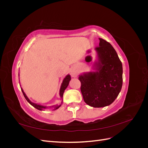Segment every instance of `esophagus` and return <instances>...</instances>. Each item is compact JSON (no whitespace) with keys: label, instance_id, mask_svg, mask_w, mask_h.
<instances>
[{"label":"esophagus","instance_id":"34e87169","mask_svg":"<svg viewBox=\"0 0 148 148\" xmlns=\"http://www.w3.org/2000/svg\"><path fill=\"white\" fill-rule=\"evenodd\" d=\"M70 74L71 75V77H77V75H78L77 72L75 70H71Z\"/></svg>","mask_w":148,"mask_h":148}]
</instances>
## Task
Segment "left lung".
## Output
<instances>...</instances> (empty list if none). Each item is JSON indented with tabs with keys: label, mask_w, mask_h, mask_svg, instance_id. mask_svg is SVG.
<instances>
[{
	"label": "left lung",
	"mask_w": 148,
	"mask_h": 148,
	"mask_svg": "<svg viewBox=\"0 0 148 148\" xmlns=\"http://www.w3.org/2000/svg\"><path fill=\"white\" fill-rule=\"evenodd\" d=\"M99 39V46L96 47L99 69L78 77L84 101L94 107L111 104L118 96L123 83L122 64L117 52L109 42Z\"/></svg>",
	"instance_id": "1"
}]
</instances>
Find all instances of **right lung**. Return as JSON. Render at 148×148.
Masks as SVG:
<instances>
[{
    "mask_svg": "<svg viewBox=\"0 0 148 148\" xmlns=\"http://www.w3.org/2000/svg\"><path fill=\"white\" fill-rule=\"evenodd\" d=\"M70 79H71L70 76L69 75H67L66 77L64 78L63 82H62V83L61 87H60V97H61L62 98L63 97V95H64V92L65 89L67 88V86H68V85H69V82L70 81ZM21 91H22V92H23V95H24V96H25V99H26V101H27L31 106H33L34 107H35L36 109H38V110H42V109H46V107H45V106H41V105H38V104H34V103H33V102H31L29 101V99H28V98L27 97V96H26L25 93L23 92V89H21ZM60 106H55V109H57Z\"/></svg>",
    "mask_w": 148,
    "mask_h": 148,
    "instance_id": "obj_1",
    "label": "right lung"
}]
</instances>
